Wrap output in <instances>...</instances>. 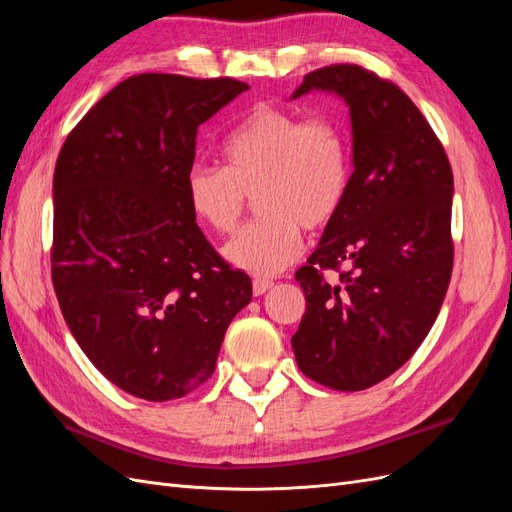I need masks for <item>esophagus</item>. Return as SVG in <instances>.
<instances>
[{
    "instance_id": "34e87169",
    "label": "esophagus",
    "mask_w": 512,
    "mask_h": 512,
    "mask_svg": "<svg viewBox=\"0 0 512 512\" xmlns=\"http://www.w3.org/2000/svg\"><path fill=\"white\" fill-rule=\"evenodd\" d=\"M271 286H273V282H271V280H260V277H256V280L252 282V292H254V297H260V294H265Z\"/></svg>"
}]
</instances>
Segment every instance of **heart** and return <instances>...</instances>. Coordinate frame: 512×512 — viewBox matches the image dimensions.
I'll use <instances>...</instances> for the list:
<instances>
[{"instance_id": "1", "label": "heart", "mask_w": 512, "mask_h": 512, "mask_svg": "<svg viewBox=\"0 0 512 512\" xmlns=\"http://www.w3.org/2000/svg\"><path fill=\"white\" fill-rule=\"evenodd\" d=\"M224 166L196 162L185 173V200L205 228L228 235L247 198L262 218L239 230L224 256L232 265L269 277L303 250V230L329 228L350 188V143L333 117H303L258 104L222 143Z\"/></svg>"}]
</instances>
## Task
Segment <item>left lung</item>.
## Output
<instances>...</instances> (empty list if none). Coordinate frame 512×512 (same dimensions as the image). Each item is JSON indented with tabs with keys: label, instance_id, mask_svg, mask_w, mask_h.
Segmentation results:
<instances>
[{
	"label": "left lung",
	"instance_id": "8db88e82",
	"mask_svg": "<svg viewBox=\"0 0 512 512\" xmlns=\"http://www.w3.org/2000/svg\"><path fill=\"white\" fill-rule=\"evenodd\" d=\"M350 106L346 203L294 277L307 309L292 350L307 378L363 391L423 344L453 273V170L436 132L393 81L356 64L305 74ZM336 275L326 280V271Z\"/></svg>",
	"mask_w": 512,
	"mask_h": 512
}]
</instances>
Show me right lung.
<instances>
[{"label": "right lung", "mask_w": 512, "mask_h": 512, "mask_svg": "<svg viewBox=\"0 0 512 512\" xmlns=\"http://www.w3.org/2000/svg\"><path fill=\"white\" fill-rule=\"evenodd\" d=\"M247 85L145 72L89 108L53 177L51 277L87 359L121 391L168 401L207 382L252 301L196 226L185 173L200 123Z\"/></svg>", "instance_id": "add662e5"}]
</instances>
